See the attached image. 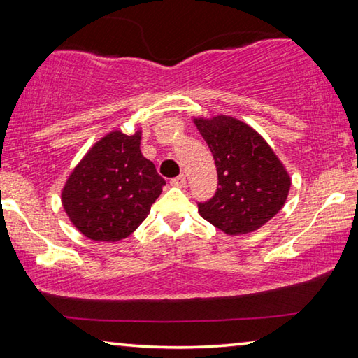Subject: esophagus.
Here are the masks:
<instances>
[{
	"label": "esophagus",
	"instance_id": "1",
	"mask_svg": "<svg viewBox=\"0 0 358 358\" xmlns=\"http://www.w3.org/2000/svg\"><path fill=\"white\" fill-rule=\"evenodd\" d=\"M171 185L175 187H185L186 186V177L185 175H178V177H175L171 180Z\"/></svg>",
	"mask_w": 358,
	"mask_h": 358
}]
</instances>
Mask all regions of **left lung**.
Masks as SVG:
<instances>
[{
	"mask_svg": "<svg viewBox=\"0 0 358 358\" xmlns=\"http://www.w3.org/2000/svg\"><path fill=\"white\" fill-rule=\"evenodd\" d=\"M213 155L217 189L199 213L227 235L250 234L268 222L284 203L290 177L265 138L243 121L217 115L194 118Z\"/></svg>",
	"mask_w": 358,
	"mask_h": 358,
	"instance_id": "left-lung-1",
	"label": "left lung"
}]
</instances>
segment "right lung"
Here are the masks:
<instances>
[{
	"instance_id": "1",
	"label": "right lung",
	"mask_w": 358,
	"mask_h": 358,
	"mask_svg": "<svg viewBox=\"0 0 358 358\" xmlns=\"http://www.w3.org/2000/svg\"><path fill=\"white\" fill-rule=\"evenodd\" d=\"M142 131H112L96 142L63 187L71 222L94 241H118L134 232L159 197L166 180L141 151Z\"/></svg>"
}]
</instances>
